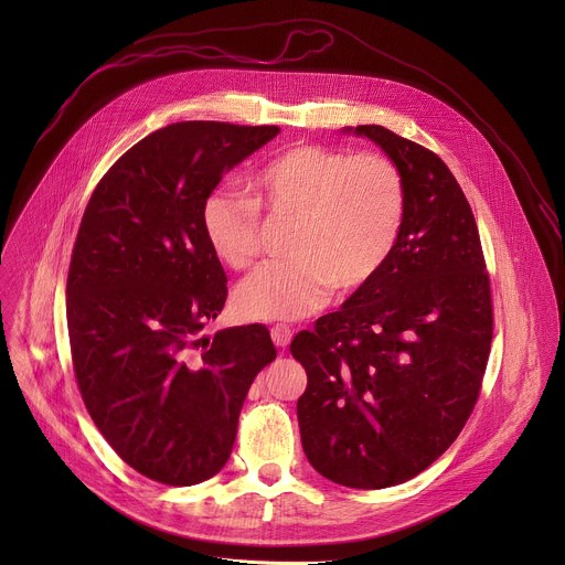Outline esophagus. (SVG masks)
<instances>
[{
  "label": "esophagus",
  "mask_w": 565,
  "mask_h": 565,
  "mask_svg": "<svg viewBox=\"0 0 565 565\" xmlns=\"http://www.w3.org/2000/svg\"><path fill=\"white\" fill-rule=\"evenodd\" d=\"M270 338H273V342H275L279 349H286V347L290 344V340H292V331H290V327H286V324H277V327L270 331Z\"/></svg>",
  "instance_id": "1"
}]
</instances>
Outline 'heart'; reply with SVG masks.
<instances>
[{
	"label": "heart",
	"mask_w": 565,
	"mask_h": 565,
	"mask_svg": "<svg viewBox=\"0 0 565 565\" xmlns=\"http://www.w3.org/2000/svg\"><path fill=\"white\" fill-rule=\"evenodd\" d=\"M255 199L214 188L201 203L210 250L230 268H246L259 250V205L295 214L290 259L266 262L234 290L246 319H301L335 288L375 277L402 230L407 192L397 168L380 153L297 145L275 156L250 181Z\"/></svg>",
	"instance_id": "1"
}]
</instances>
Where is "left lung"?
Returning <instances> with one entry per match:
<instances>
[{
  "label": "left lung",
  "instance_id": "obj_1",
  "mask_svg": "<svg viewBox=\"0 0 565 565\" xmlns=\"http://www.w3.org/2000/svg\"><path fill=\"white\" fill-rule=\"evenodd\" d=\"M397 168L407 210L395 246L340 310L301 331L292 358L308 462L338 486L382 490L458 438L492 347V292L471 207L443 160L380 125L344 127Z\"/></svg>",
  "mask_w": 565,
  "mask_h": 565
}]
</instances>
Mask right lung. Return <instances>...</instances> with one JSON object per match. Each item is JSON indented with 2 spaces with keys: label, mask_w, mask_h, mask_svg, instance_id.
Returning <instances> with one entry per match:
<instances>
[{
  "label": "right lung",
  "mask_w": 565,
  "mask_h": 565,
  "mask_svg": "<svg viewBox=\"0 0 565 565\" xmlns=\"http://www.w3.org/2000/svg\"><path fill=\"white\" fill-rule=\"evenodd\" d=\"M279 131L158 129L116 160L77 230L66 324L79 393L114 451L166 486L221 471L248 388L277 358L264 324L199 335L227 295L199 214L223 174Z\"/></svg>",
  "instance_id": "1"
}]
</instances>
